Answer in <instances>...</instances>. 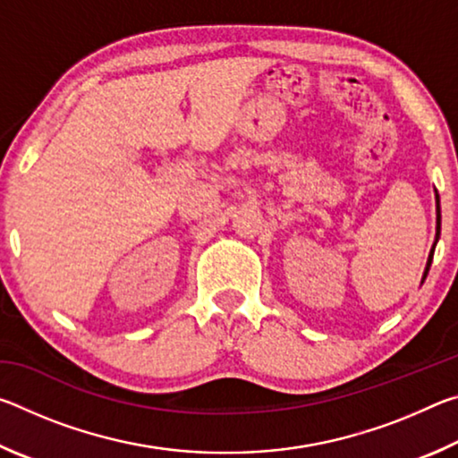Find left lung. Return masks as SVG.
Here are the masks:
<instances>
[{
  "mask_svg": "<svg viewBox=\"0 0 458 458\" xmlns=\"http://www.w3.org/2000/svg\"><path fill=\"white\" fill-rule=\"evenodd\" d=\"M434 199H437V236H434V244L430 248V254H428V260H426V268H424V275H422V283L426 281V275H428L430 265H432V257H434V248H437V242L440 238V198H438V191L434 190Z\"/></svg>",
  "mask_w": 458,
  "mask_h": 458,
  "instance_id": "obj_1",
  "label": "left lung"
}]
</instances>
